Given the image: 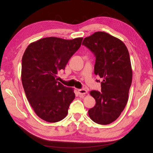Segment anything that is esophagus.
I'll list each match as a JSON object with an SVG mask.
<instances>
[{"label": "esophagus", "instance_id": "1", "mask_svg": "<svg viewBox=\"0 0 153 153\" xmlns=\"http://www.w3.org/2000/svg\"><path fill=\"white\" fill-rule=\"evenodd\" d=\"M77 92L79 95H84L88 93V91L85 89H77Z\"/></svg>", "mask_w": 153, "mask_h": 153}]
</instances>
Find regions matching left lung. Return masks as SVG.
Returning <instances> with one entry per match:
<instances>
[{
    "label": "left lung",
    "instance_id": "8db88e82",
    "mask_svg": "<svg viewBox=\"0 0 153 153\" xmlns=\"http://www.w3.org/2000/svg\"><path fill=\"white\" fill-rule=\"evenodd\" d=\"M82 45L94 54V74L103 79L101 92H90L96 105L89 109V117L95 123L107 125L120 117L128 102L132 81L129 52L122 41L104 32L85 38Z\"/></svg>",
    "mask_w": 153,
    "mask_h": 153
}]
</instances>
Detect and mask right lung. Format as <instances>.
I'll return each instance as SVG.
<instances>
[{"label":"right lung","mask_w":153,"mask_h":153,"mask_svg":"<svg viewBox=\"0 0 153 153\" xmlns=\"http://www.w3.org/2000/svg\"><path fill=\"white\" fill-rule=\"evenodd\" d=\"M83 38H42L30 43L24 53L22 81L30 105L38 117L55 123L66 117L76 95L57 81L58 72L78 50Z\"/></svg>","instance_id":"1"}]
</instances>
